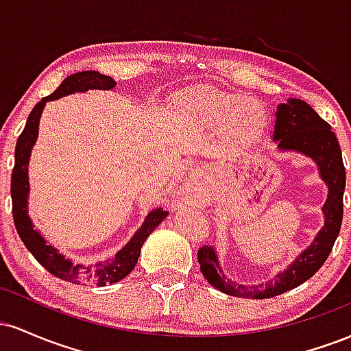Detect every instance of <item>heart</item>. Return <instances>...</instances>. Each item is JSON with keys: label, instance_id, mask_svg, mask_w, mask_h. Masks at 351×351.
I'll list each match as a JSON object with an SVG mask.
<instances>
[{"label": "heart", "instance_id": "heart-1", "mask_svg": "<svg viewBox=\"0 0 351 351\" xmlns=\"http://www.w3.org/2000/svg\"><path fill=\"white\" fill-rule=\"evenodd\" d=\"M181 110L201 122L228 127L243 138H252L263 130L265 117L257 102L247 95L229 92H198L183 99Z\"/></svg>", "mask_w": 351, "mask_h": 351}]
</instances>
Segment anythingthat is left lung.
Segmentation results:
<instances>
[{
	"mask_svg": "<svg viewBox=\"0 0 351 351\" xmlns=\"http://www.w3.org/2000/svg\"><path fill=\"white\" fill-rule=\"evenodd\" d=\"M272 140L277 143L279 152H297L315 162L320 178L328 188L327 199L322 206L324 226L307 249L264 285H245L231 280L221 267L215 245H203L198 251L201 272L213 287L232 297L271 299L304 284L327 261L343 219L346 175L340 145L332 127L307 102L289 99L285 104L277 106Z\"/></svg>",
	"mask_w": 351,
	"mask_h": 351,
	"instance_id": "obj_1",
	"label": "left lung"
}]
</instances>
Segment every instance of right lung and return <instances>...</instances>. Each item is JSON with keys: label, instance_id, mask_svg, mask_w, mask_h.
<instances>
[{"label": "right lung", "instance_id": "right-lung-1", "mask_svg": "<svg viewBox=\"0 0 351 351\" xmlns=\"http://www.w3.org/2000/svg\"><path fill=\"white\" fill-rule=\"evenodd\" d=\"M117 82L108 75L100 74L97 71H82L72 74L62 80V84L56 88L54 94L41 99L36 104L29 117H27L26 127L16 142L14 150V168L11 175V198H13V217L14 226L19 237L39 264L52 276L59 279L72 282L79 285H106L122 280L128 274L134 271L136 261L140 257V251L147 237L158 228L168 211L163 208H155L145 217L143 224L135 231L132 239L120 249L115 256L108 257L106 261H99L94 264H82L69 259L58 249L52 247L44 239V236L38 229H34L33 221L27 213V198H29V176H27V165H29L31 150H33L39 134V120H41L43 110L47 102L66 97L75 92L87 90H112Z\"/></svg>", "mask_w": 351, "mask_h": 351}]
</instances>
